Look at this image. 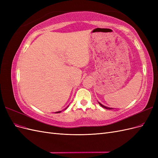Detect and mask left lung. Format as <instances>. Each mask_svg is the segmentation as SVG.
I'll return each mask as SVG.
<instances>
[{"mask_svg": "<svg viewBox=\"0 0 158 158\" xmlns=\"http://www.w3.org/2000/svg\"><path fill=\"white\" fill-rule=\"evenodd\" d=\"M99 104L100 105V106H101L102 107H103V108H105V109H113L112 108H109V107H106V106H103L102 104H101L100 103H99Z\"/></svg>", "mask_w": 158, "mask_h": 158, "instance_id": "1", "label": "left lung"}]
</instances>
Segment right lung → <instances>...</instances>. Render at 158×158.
Segmentation results:
<instances>
[{
  "label": "right lung",
  "instance_id": "1",
  "mask_svg": "<svg viewBox=\"0 0 158 158\" xmlns=\"http://www.w3.org/2000/svg\"><path fill=\"white\" fill-rule=\"evenodd\" d=\"M60 112H61V111H58V112H56L55 113H60Z\"/></svg>",
  "mask_w": 158,
  "mask_h": 158
}]
</instances>
